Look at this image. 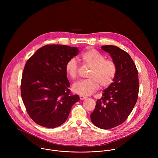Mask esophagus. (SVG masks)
I'll return each instance as SVG.
<instances>
[{
  "label": "esophagus",
  "instance_id": "34e87169",
  "mask_svg": "<svg viewBox=\"0 0 158 158\" xmlns=\"http://www.w3.org/2000/svg\"><path fill=\"white\" fill-rule=\"evenodd\" d=\"M79 98H80V99H81V100H84V99H85L87 98V97L84 96H81V95L79 96Z\"/></svg>",
  "mask_w": 158,
  "mask_h": 158
}]
</instances>
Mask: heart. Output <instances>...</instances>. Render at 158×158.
<instances>
[{
  "mask_svg": "<svg viewBox=\"0 0 158 158\" xmlns=\"http://www.w3.org/2000/svg\"><path fill=\"white\" fill-rule=\"evenodd\" d=\"M81 60L91 67L88 77L89 79L77 82L73 85V91L81 96H89L101 87L106 88L113 82L117 73L116 63L94 49H89L81 55ZM79 65L74 58L67 61L65 66L67 76L71 79L77 77Z\"/></svg>",
  "mask_w": 158,
  "mask_h": 158,
  "instance_id": "b5f03b06",
  "label": "heart"
}]
</instances>
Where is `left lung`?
Listing matches in <instances>:
<instances>
[{
  "instance_id": "left-lung-1",
  "label": "left lung",
  "mask_w": 158,
  "mask_h": 158,
  "mask_svg": "<svg viewBox=\"0 0 158 158\" xmlns=\"http://www.w3.org/2000/svg\"><path fill=\"white\" fill-rule=\"evenodd\" d=\"M101 49L108 52L116 63L117 73L113 82L97 101L91 119L98 127L109 129L123 123L136 104L139 88L138 72L126 51L109 45L102 46Z\"/></svg>"
}]
</instances>
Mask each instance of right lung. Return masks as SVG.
<instances>
[{
    "mask_svg": "<svg viewBox=\"0 0 158 158\" xmlns=\"http://www.w3.org/2000/svg\"><path fill=\"white\" fill-rule=\"evenodd\" d=\"M79 52L77 48L52 44L39 49L26 62L21 80V97L31 118L54 128L67 119L80 98L71 95L65 66Z\"/></svg>",
    "mask_w": 158,
    "mask_h": 158,
    "instance_id": "add662e5",
    "label": "right lung"
}]
</instances>
